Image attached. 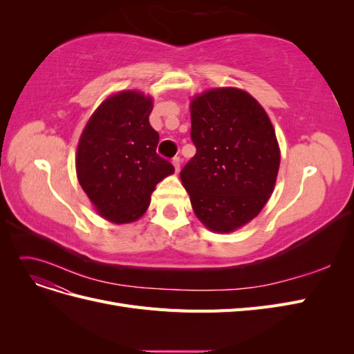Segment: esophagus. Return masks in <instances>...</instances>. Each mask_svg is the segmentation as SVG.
I'll use <instances>...</instances> for the list:
<instances>
[{"instance_id": "esophagus-1", "label": "esophagus", "mask_w": 354, "mask_h": 354, "mask_svg": "<svg viewBox=\"0 0 354 354\" xmlns=\"http://www.w3.org/2000/svg\"><path fill=\"white\" fill-rule=\"evenodd\" d=\"M180 164H181V160H180L178 156L173 158V165H174V168H176V173H178V171H180Z\"/></svg>"}]
</instances>
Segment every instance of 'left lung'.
<instances>
[{
    "label": "left lung",
    "instance_id": "8db88e82",
    "mask_svg": "<svg viewBox=\"0 0 354 354\" xmlns=\"http://www.w3.org/2000/svg\"><path fill=\"white\" fill-rule=\"evenodd\" d=\"M196 153L180 173L205 226L229 233L269 201L281 164L274 128L261 104L239 88L208 90L190 103Z\"/></svg>",
    "mask_w": 354,
    "mask_h": 354
}]
</instances>
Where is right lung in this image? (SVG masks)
<instances>
[{"label": "right lung", "mask_w": 354, "mask_h": 354, "mask_svg": "<svg viewBox=\"0 0 354 354\" xmlns=\"http://www.w3.org/2000/svg\"><path fill=\"white\" fill-rule=\"evenodd\" d=\"M152 108L143 93H116L93 113L80 138V185L100 216L116 224L140 218L156 185L174 173L173 164L156 153Z\"/></svg>", "instance_id": "obj_1"}]
</instances>
